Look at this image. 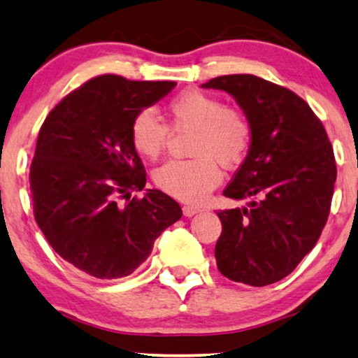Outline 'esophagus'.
Returning a JSON list of instances; mask_svg holds the SVG:
<instances>
[{
	"label": "esophagus",
	"mask_w": 358,
	"mask_h": 358,
	"mask_svg": "<svg viewBox=\"0 0 358 358\" xmlns=\"http://www.w3.org/2000/svg\"><path fill=\"white\" fill-rule=\"evenodd\" d=\"M200 210L197 207H192V205H184L182 207V213L184 217H194L195 213H199Z\"/></svg>",
	"instance_id": "obj_1"
}]
</instances>
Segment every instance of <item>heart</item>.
<instances>
[{
  "label": "heart",
  "mask_w": 358,
  "mask_h": 358,
  "mask_svg": "<svg viewBox=\"0 0 358 358\" xmlns=\"http://www.w3.org/2000/svg\"><path fill=\"white\" fill-rule=\"evenodd\" d=\"M169 127L151 110H141L131 122V143L146 159L164 153L171 131L192 130L187 161H169L155 171L156 187L182 202L199 203L222 180L218 165L234 168L251 145V125L238 109L223 106L215 96L187 91L168 104Z\"/></svg>",
  "instance_id": "1"
}]
</instances>
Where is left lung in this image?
<instances>
[{
    "label": "left lung",
    "mask_w": 358,
    "mask_h": 358,
    "mask_svg": "<svg viewBox=\"0 0 358 358\" xmlns=\"http://www.w3.org/2000/svg\"><path fill=\"white\" fill-rule=\"evenodd\" d=\"M231 94L251 125V146L224 197L249 207L220 210L218 271L251 287L295 271L327 222L337 168L324 125L287 87L254 75H224L202 85Z\"/></svg>",
    "instance_id": "8db88e82"
}]
</instances>
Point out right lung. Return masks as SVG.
I'll list each match as a JSON object with an SVG mask.
<instances>
[{"label":"right lung","mask_w":358,"mask_h":358,"mask_svg":"<svg viewBox=\"0 0 358 358\" xmlns=\"http://www.w3.org/2000/svg\"><path fill=\"white\" fill-rule=\"evenodd\" d=\"M174 86L96 76L63 97L41 127L29 174L34 217L53 251L87 275H130L182 217L161 190L130 199L146 184L131 122Z\"/></svg>","instance_id":"right-lung-1"}]
</instances>
